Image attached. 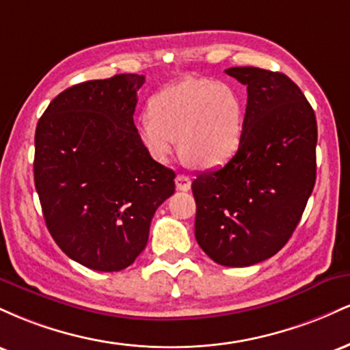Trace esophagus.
<instances>
[{
	"label": "esophagus",
	"instance_id": "obj_1",
	"mask_svg": "<svg viewBox=\"0 0 350 350\" xmlns=\"http://www.w3.org/2000/svg\"><path fill=\"white\" fill-rule=\"evenodd\" d=\"M176 187L179 191H189L191 189V178L186 174H178L176 176Z\"/></svg>",
	"mask_w": 350,
	"mask_h": 350
}]
</instances>
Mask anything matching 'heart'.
<instances>
[{
	"mask_svg": "<svg viewBox=\"0 0 350 350\" xmlns=\"http://www.w3.org/2000/svg\"><path fill=\"white\" fill-rule=\"evenodd\" d=\"M245 108L239 88L215 79H187L156 92L136 136L154 161L167 163L178 138L191 166L211 170L234 158L242 143Z\"/></svg>",
	"mask_w": 350,
	"mask_h": 350,
	"instance_id": "heart-1",
	"label": "heart"
}]
</instances>
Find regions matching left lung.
<instances>
[{
	"instance_id": "left-lung-1",
	"label": "left lung",
	"mask_w": 350,
	"mask_h": 350,
	"mask_svg": "<svg viewBox=\"0 0 350 350\" xmlns=\"http://www.w3.org/2000/svg\"><path fill=\"white\" fill-rule=\"evenodd\" d=\"M247 85L239 151L192 183L196 240L224 267H250L278 253L299 224L316 183V115L281 72L230 67Z\"/></svg>"
}]
</instances>
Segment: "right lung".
<instances>
[{"label": "right lung", "instance_id": "1", "mask_svg": "<svg viewBox=\"0 0 350 350\" xmlns=\"http://www.w3.org/2000/svg\"><path fill=\"white\" fill-rule=\"evenodd\" d=\"M144 77L120 74L59 94L36 128L34 184L52 239L90 270L120 271L144 250L174 171L144 151L133 122Z\"/></svg>", "mask_w": 350, "mask_h": 350}]
</instances>
